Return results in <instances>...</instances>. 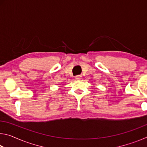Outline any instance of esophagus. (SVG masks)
Wrapping results in <instances>:
<instances>
[{
	"mask_svg": "<svg viewBox=\"0 0 147 147\" xmlns=\"http://www.w3.org/2000/svg\"><path fill=\"white\" fill-rule=\"evenodd\" d=\"M81 77H82L81 75H78V76H75V78H76V80H80L81 79Z\"/></svg>",
	"mask_w": 147,
	"mask_h": 147,
	"instance_id": "esophagus-1",
	"label": "esophagus"
}]
</instances>
